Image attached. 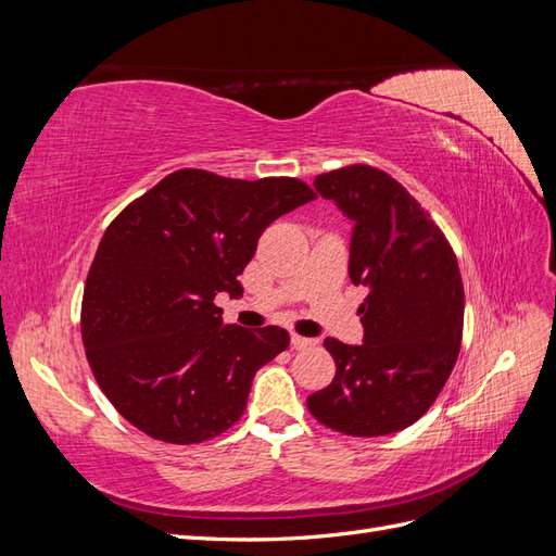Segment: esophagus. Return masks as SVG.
I'll use <instances>...</instances> for the list:
<instances>
[{
  "instance_id": "34e87169",
  "label": "esophagus",
  "mask_w": 556,
  "mask_h": 556,
  "mask_svg": "<svg viewBox=\"0 0 556 556\" xmlns=\"http://www.w3.org/2000/svg\"><path fill=\"white\" fill-rule=\"evenodd\" d=\"M313 345H315L313 339H306V336L292 333V348H294V350H306V348H313Z\"/></svg>"
}]
</instances>
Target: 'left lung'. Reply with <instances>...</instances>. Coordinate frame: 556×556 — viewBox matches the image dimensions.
Here are the masks:
<instances>
[{"instance_id":"1","label":"left lung","mask_w":556,"mask_h":556,"mask_svg":"<svg viewBox=\"0 0 556 556\" xmlns=\"http://www.w3.org/2000/svg\"><path fill=\"white\" fill-rule=\"evenodd\" d=\"M313 185L355 223L348 268L368 294L357 311L364 343L325 339L336 376L306 406L319 425L357 439L401 431L433 406L459 357L457 257L429 211L382 169L350 164Z\"/></svg>"}]
</instances>
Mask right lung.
I'll list each match as a JSON object with an SVG mask.
<instances>
[{
    "label": "right lung",
    "mask_w": 556,
    "mask_h": 556,
    "mask_svg": "<svg viewBox=\"0 0 556 556\" xmlns=\"http://www.w3.org/2000/svg\"><path fill=\"white\" fill-rule=\"evenodd\" d=\"M299 178L178 169L106 227L80 304L86 357L113 408L150 439L192 445L241 419L250 384L290 345L280 327H223L215 296L276 217L313 201Z\"/></svg>",
    "instance_id": "add662e5"
}]
</instances>
